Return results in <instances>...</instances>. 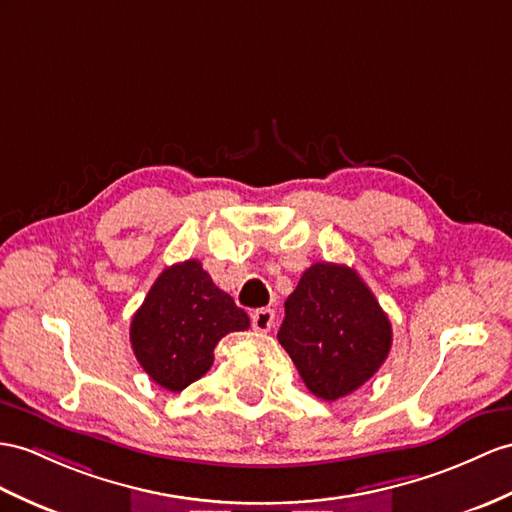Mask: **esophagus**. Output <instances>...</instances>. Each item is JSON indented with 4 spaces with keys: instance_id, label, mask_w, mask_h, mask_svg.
I'll list each match as a JSON object with an SVG mask.
<instances>
[{
    "instance_id": "esophagus-1",
    "label": "esophagus",
    "mask_w": 512,
    "mask_h": 512,
    "mask_svg": "<svg viewBox=\"0 0 512 512\" xmlns=\"http://www.w3.org/2000/svg\"><path fill=\"white\" fill-rule=\"evenodd\" d=\"M273 310L271 308H258L252 313V328L256 332H269L273 326Z\"/></svg>"
}]
</instances>
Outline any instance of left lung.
I'll list each match as a JSON object with an SVG mask.
<instances>
[{
  "label": "left lung",
  "instance_id": "obj_1",
  "mask_svg": "<svg viewBox=\"0 0 512 512\" xmlns=\"http://www.w3.org/2000/svg\"><path fill=\"white\" fill-rule=\"evenodd\" d=\"M278 341L308 391L334 402L382 367L393 332L376 295L354 269L315 263L286 297Z\"/></svg>",
  "mask_w": 512,
  "mask_h": 512
}]
</instances>
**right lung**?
Segmentation results:
<instances>
[{
    "label": "right lung",
    "instance_id": "right-lung-1",
    "mask_svg": "<svg viewBox=\"0 0 512 512\" xmlns=\"http://www.w3.org/2000/svg\"><path fill=\"white\" fill-rule=\"evenodd\" d=\"M249 317L221 291L199 260L160 273L130 323L136 360L158 386L180 393L213 367L215 347Z\"/></svg>",
    "mask_w": 512,
    "mask_h": 512
}]
</instances>
